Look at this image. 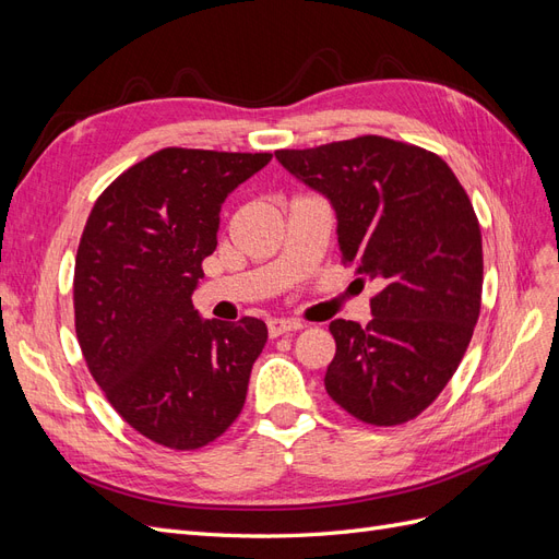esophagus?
<instances>
[{
    "label": "esophagus",
    "instance_id": "esophagus-1",
    "mask_svg": "<svg viewBox=\"0 0 559 559\" xmlns=\"http://www.w3.org/2000/svg\"><path fill=\"white\" fill-rule=\"evenodd\" d=\"M298 329H302V324H300L298 319H284V317L267 319V333H270V337H277V335L292 333V331H298Z\"/></svg>",
    "mask_w": 559,
    "mask_h": 559
}]
</instances>
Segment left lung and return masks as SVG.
I'll list each match as a JSON object with an SVG mask.
<instances>
[{"label": "left lung", "instance_id": "left-lung-1", "mask_svg": "<svg viewBox=\"0 0 559 559\" xmlns=\"http://www.w3.org/2000/svg\"><path fill=\"white\" fill-rule=\"evenodd\" d=\"M275 156L331 200L343 263L382 284L366 326L331 321L326 392L366 425H405L443 392L480 314L483 235L464 186L433 151L380 134Z\"/></svg>", "mask_w": 559, "mask_h": 559}]
</instances>
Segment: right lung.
Here are the masks:
<instances>
[{
  "instance_id": "1",
  "label": "right lung",
  "mask_w": 559,
  "mask_h": 559,
  "mask_svg": "<svg viewBox=\"0 0 559 559\" xmlns=\"http://www.w3.org/2000/svg\"><path fill=\"white\" fill-rule=\"evenodd\" d=\"M273 154L167 146L95 200L74 265V326L93 380L128 425L170 450L216 441L267 341L257 317L200 319L193 292L218 212Z\"/></svg>"
}]
</instances>
